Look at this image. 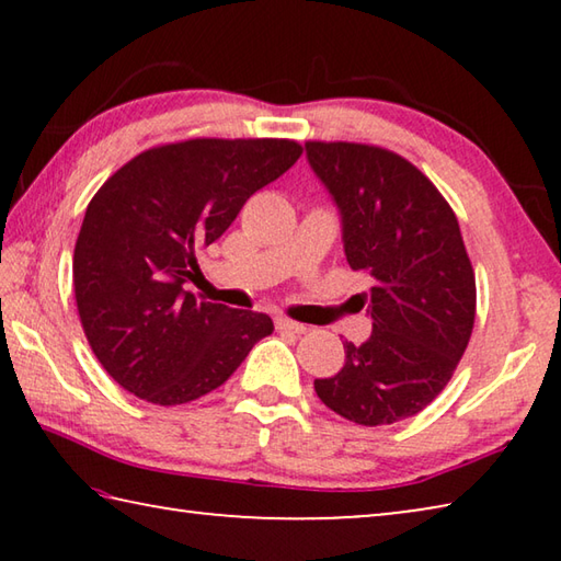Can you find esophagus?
<instances>
[{"label": "esophagus", "mask_w": 561, "mask_h": 561, "mask_svg": "<svg viewBox=\"0 0 561 561\" xmlns=\"http://www.w3.org/2000/svg\"><path fill=\"white\" fill-rule=\"evenodd\" d=\"M274 324H277L279 331H289V334H304V331H307V327L299 324V321H291L287 317H277L274 319Z\"/></svg>", "instance_id": "34e87169"}]
</instances>
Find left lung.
I'll return each instance as SVG.
<instances>
[{"instance_id":"8db88e82","label":"left lung","mask_w":561,"mask_h":561,"mask_svg":"<svg viewBox=\"0 0 561 561\" xmlns=\"http://www.w3.org/2000/svg\"><path fill=\"white\" fill-rule=\"evenodd\" d=\"M307 160L341 217L351 270L374 287V331L344 344V368L317 396L358 425L421 413L462 358L474 324V274L458 217L421 170L391 150L309 140Z\"/></svg>"}]
</instances>
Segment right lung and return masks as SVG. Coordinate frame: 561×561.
Listing matches in <instances>:
<instances>
[{
  "mask_svg": "<svg viewBox=\"0 0 561 561\" xmlns=\"http://www.w3.org/2000/svg\"><path fill=\"white\" fill-rule=\"evenodd\" d=\"M299 156L294 140L195 138L150 148L101 185L76 240L73 291L113 381L148 403H190L272 334L267 314L197 301L183 287L201 272L195 252Z\"/></svg>",
  "mask_w": 561,
  "mask_h": 561,
  "instance_id": "add662e5",
  "label": "right lung"
}]
</instances>
